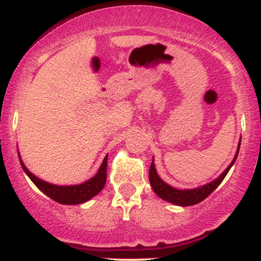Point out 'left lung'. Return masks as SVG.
<instances>
[{
    "label": "left lung",
    "instance_id": "1",
    "mask_svg": "<svg viewBox=\"0 0 261 261\" xmlns=\"http://www.w3.org/2000/svg\"><path fill=\"white\" fill-rule=\"evenodd\" d=\"M239 147H241V141H239L238 145V149H237V153L234 155V160L232 161V163L229 164L228 168H227L224 172L221 174L216 180L211 181L210 184L203 185L201 188H196V189H190V190H178V189L172 188L170 185L166 184L162 179L158 176L157 172H155L153 161H152L151 167H149V182H151V187L154 190V193L157 194L161 199L166 200V201L174 203V205H179V206H191V205H196V203L201 202L202 200H205L212 191L216 189L218 185L222 182L224 179V176L227 175V173L229 172L230 167L233 166L237 157H238V152H239Z\"/></svg>",
    "mask_w": 261,
    "mask_h": 261
}]
</instances>
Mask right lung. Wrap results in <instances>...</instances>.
<instances>
[{
  "label": "right lung",
  "instance_id": "obj_1",
  "mask_svg": "<svg viewBox=\"0 0 261 261\" xmlns=\"http://www.w3.org/2000/svg\"><path fill=\"white\" fill-rule=\"evenodd\" d=\"M107 164H108V154L104 158L103 163H101L98 173L93 176L92 179L87 180L86 182L80 185H71V187H59V185L50 184L41 179H39L34 174H32L27 167L20 161V166L24 169L27 175L31 178V180L34 182L37 187L46 194L50 199L54 201L62 203V205H77V203H82L88 201L93 196L100 193L101 189L104 188L107 181Z\"/></svg>",
  "mask_w": 261,
  "mask_h": 261
}]
</instances>
